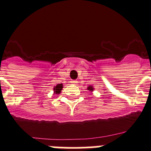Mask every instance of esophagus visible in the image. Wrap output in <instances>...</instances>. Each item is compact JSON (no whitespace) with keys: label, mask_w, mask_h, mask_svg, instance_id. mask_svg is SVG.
I'll return each mask as SVG.
<instances>
[{"label":"esophagus","mask_w":151,"mask_h":151,"mask_svg":"<svg viewBox=\"0 0 151 151\" xmlns=\"http://www.w3.org/2000/svg\"><path fill=\"white\" fill-rule=\"evenodd\" d=\"M70 83H73V84H77V83H78V82L77 81H70Z\"/></svg>","instance_id":"obj_1"}]
</instances>
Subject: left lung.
<instances>
[{"instance_id":"8db88e82","label":"left lung","mask_w":151,"mask_h":151,"mask_svg":"<svg viewBox=\"0 0 151 151\" xmlns=\"http://www.w3.org/2000/svg\"><path fill=\"white\" fill-rule=\"evenodd\" d=\"M87 90H89V91H93V87H92V86H89V87H87Z\"/></svg>"}]
</instances>
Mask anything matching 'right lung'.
<instances>
[{"mask_svg": "<svg viewBox=\"0 0 151 151\" xmlns=\"http://www.w3.org/2000/svg\"><path fill=\"white\" fill-rule=\"evenodd\" d=\"M62 88H63V86H62V84H58V85L56 86V87H54V93H60V91H61Z\"/></svg>", "mask_w": 151, "mask_h": 151, "instance_id": "add662e5", "label": "right lung"}]
</instances>
